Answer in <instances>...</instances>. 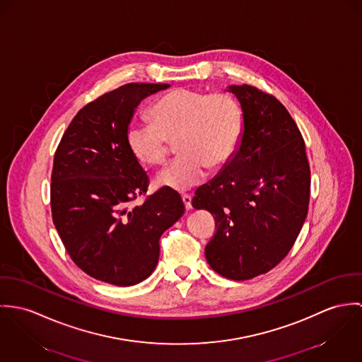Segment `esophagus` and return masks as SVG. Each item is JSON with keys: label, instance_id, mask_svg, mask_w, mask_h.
<instances>
[{"label": "esophagus", "instance_id": "esophagus-1", "mask_svg": "<svg viewBox=\"0 0 362 362\" xmlns=\"http://www.w3.org/2000/svg\"><path fill=\"white\" fill-rule=\"evenodd\" d=\"M182 200L185 202L186 209H192V196H189V194H183V196H182Z\"/></svg>", "mask_w": 362, "mask_h": 362}]
</instances>
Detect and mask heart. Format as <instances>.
<instances>
[{
	"label": "heart",
	"instance_id": "heart-1",
	"mask_svg": "<svg viewBox=\"0 0 362 362\" xmlns=\"http://www.w3.org/2000/svg\"><path fill=\"white\" fill-rule=\"evenodd\" d=\"M150 122H133L126 129V146L143 165L166 160L169 143L177 140L182 154L157 179L175 192H187L206 179L208 168L232 161L243 134V110L228 93L176 88L156 100L147 111Z\"/></svg>",
	"mask_w": 362,
	"mask_h": 362
}]
</instances>
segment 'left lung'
Instances as JSON below:
<instances>
[{"mask_svg": "<svg viewBox=\"0 0 362 362\" xmlns=\"http://www.w3.org/2000/svg\"><path fill=\"white\" fill-rule=\"evenodd\" d=\"M244 119L240 148L196 192L192 204L215 215L205 258L219 275L245 281L288 254L308 214L311 170L297 123L281 101L255 86H230Z\"/></svg>", "mask_w": 362, "mask_h": 362, "instance_id": "obj_1", "label": "left lung"}]
</instances>
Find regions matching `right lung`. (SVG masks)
Wrapping results in <instances>:
<instances>
[{
  "instance_id": "1",
  "label": "right lung",
  "mask_w": 362,
  "mask_h": 362,
  "mask_svg": "<svg viewBox=\"0 0 362 362\" xmlns=\"http://www.w3.org/2000/svg\"><path fill=\"white\" fill-rule=\"evenodd\" d=\"M166 87L129 83L104 93L75 115L55 150L52 222L72 261L94 279L132 286L148 278L162 233L185 212L175 190L147 194L148 175L124 139L140 101Z\"/></svg>"
}]
</instances>
